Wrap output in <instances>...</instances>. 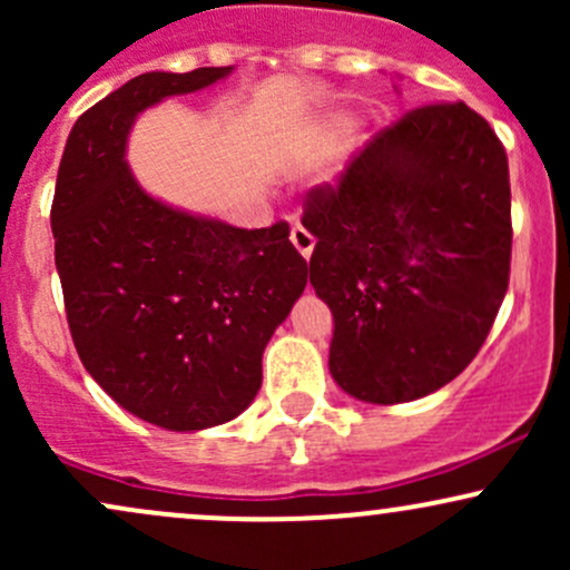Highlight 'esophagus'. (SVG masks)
Masks as SVG:
<instances>
[{
    "instance_id": "esophagus-1",
    "label": "esophagus",
    "mask_w": 570,
    "mask_h": 570,
    "mask_svg": "<svg viewBox=\"0 0 570 570\" xmlns=\"http://www.w3.org/2000/svg\"><path fill=\"white\" fill-rule=\"evenodd\" d=\"M292 244H294V248H297L299 254H303L305 259H311V254H313V246H316V238H313L311 233L305 230L303 225H297V227H292Z\"/></svg>"
}]
</instances>
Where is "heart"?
I'll return each instance as SVG.
<instances>
[{
    "label": "heart",
    "mask_w": 570,
    "mask_h": 570,
    "mask_svg": "<svg viewBox=\"0 0 570 570\" xmlns=\"http://www.w3.org/2000/svg\"><path fill=\"white\" fill-rule=\"evenodd\" d=\"M316 130H322V128H311V130H307V134H316Z\"/></svg>",
    "instance_id": "obj_1"
}]
</instances>
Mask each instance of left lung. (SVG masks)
<instances>
[{
    "instance_id": "obj_1",
    "label": "left lung",
    "mask_w": 570,
    "mask_h": 570,
    "mask_svg": "<svg viewBox=\"0 0 570 570\" xmlns=\"http://www.w3.org/2000/svg\"><path fill=\"white\" fill-rule=\"evenodd\" d=\"M311 284L335 318L345 394L402 404L469 367L509 286L512 193L503 144L463 101L426 104L313 187Z\"/></svg>"
}]
</instances>
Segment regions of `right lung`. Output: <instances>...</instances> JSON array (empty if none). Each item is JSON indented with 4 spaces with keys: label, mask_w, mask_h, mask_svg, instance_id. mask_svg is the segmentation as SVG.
Masks as SVG:
<instances>
[{
    "label": "right lung",
    "mask_w": 570,
    "mask_h": 570,
    "mask_svg": "<svg viewBox=\"0 0 570 570\" xmlns=\"http://www.w3.org/2000/svg\"><path fill=\"white\" fill-rule=\"evenodd\" d=\"M233 67L147 71L80 115L58 166L50 225L75 348L120 407L168 431L240 415L263 351L307 284L289 225L240 230L153 198L126 163L130 126Z\"/></svg>",
    "instance_id": "right-lung-1"
}]
</instances>
